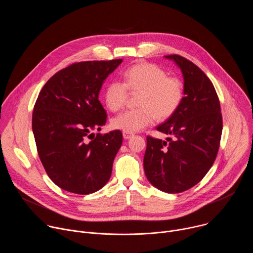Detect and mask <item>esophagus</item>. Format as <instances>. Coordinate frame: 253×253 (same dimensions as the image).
<instances>
[{
  "instance_id": "1",
  "label": "esophagus",
  "mask_w": 253,
  "mask_h": 253,
  "mask_svg": "<svg viewBox=\"0 0 253 253\" xmlns=\"http://www.w3.org/2000/svg\"><path fill=\"white\" fill-rule=\"evenodd\" d=\"M133 136V133H130V132H123V137L125 138V139H129V138H131Z\"/></svg>"
}]
</instances>
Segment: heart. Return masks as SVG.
<instances>
[{"mask_svg": "<svg viewBox=\"0 0 253 253\" xmlns=\"http://www.w3.org/2000/svg\"><path fill=\"white\" fill-rule=\"evenodd\" d=\"M138 95L134 110L125 111L112 119L115 129L136 132L150 125L155 118H170L181 105L184 98V85L177 77L168 76L159 66L139 63L128 68L123 74V82L113 80L106 86L104 98L112 112L125 106L129 92Z\"/></svg>", "mask_w": 253, "mask_h": 253, "instance_id": "heart-1", "label": "heart"}]
</instances>
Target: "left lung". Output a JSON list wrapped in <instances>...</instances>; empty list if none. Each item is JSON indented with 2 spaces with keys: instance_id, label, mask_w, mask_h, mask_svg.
Masks as SVG:
<instances>
[{
  "instance_id": "1",
  "label": "left lung",
  "mask_w": 253,
  "mask_h": 253,
  "mask_svg": "<svg viewBox=\"0 0 253 253\" xmlns=\"http://www.w3.org/2000/svg\"><path fill=\"white\" fill-rule=\"evenodd\" d=\"M181 69L184 98L157 130L167 141L147 136L144 171L149 182L167 193L188 190L203 179L217 156L222 133L220 102L210 79L194 63L168 55Z\"/></svg>"
}]
</instances>
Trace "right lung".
Instances as JSON below:
<instances>
[{
	"instance_id": "obj_1",
	"label": "right lung",
	"mask_w": 253,
	"mask_h": 253,
	"mask_svg": "<svg viewBox=\"0 0 253 253\" xmlns=\"http://www.w3.org/2000/svg\"><path fill=\"white\" fill-rule=\"evenodd\" d=\"M122 61L72 64L47 81L35 103L32 129L40 160L52 181L66 191L94 193L110 179L122 133L92 131L106 123L99 92Z\"/></svg>"
}]
</instances>
